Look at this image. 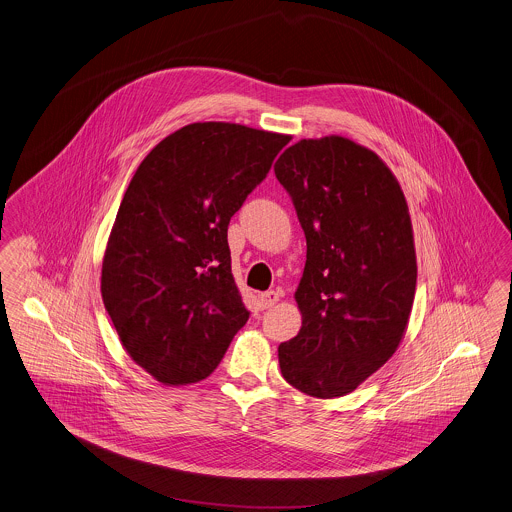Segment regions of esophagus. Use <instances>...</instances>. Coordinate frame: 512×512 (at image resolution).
<instances>
[{
	"instance_id": "obj_1",
	"label": "esophagus",
	"mask_w": 512,
	"mask_h": 512,
	"mask_svg": "<svg viewBox=\"0 0 512 512\" xmlns=\"http://www.w3.org/2000/svg\"><path fill=\"white\" fill-rule=\"evenodd\" d=\"M259 300H261V306H263L265 310H269V308H273L276 302L280 300V292H278V290H267V292H263V294L259 296Z\"/></svg>"
}]
</instances>
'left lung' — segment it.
Listing matches in <instances>:
<instances>
[{
  "instance_id": "1",
  "label": "left lung",
  "mask_w": 512,
  "mask_h": 512,
  "mask_svg": "<svg viewBox=\"0 0 512 512\" xmlns=\"http://www.w3.org/2000/svg\"><path fill=\"white\" fill-rule=\"evenodd\" d=\"M306 236L300 333L280 343L284 380L312 397L356 390L405 333L417 261L403 191L374 152L343 136L300 140L275 163Z\"/></svg>"
}]
</instances>
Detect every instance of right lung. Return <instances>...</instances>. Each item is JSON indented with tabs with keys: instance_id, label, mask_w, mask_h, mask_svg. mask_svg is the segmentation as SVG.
<instances>
[{
	"instance_id": "add662e5",
	"label": "right lung",
	"mask_w": 512,
	"mask_h": 512,
	"mask_svg": "<svg viewBox=\"0 0 512 512\" xmlns=\"http://www.w3.org/2000/svg\"><path fill=\"white\" fill-rule=\"evenodd\" d=\"M290 136L195 122L136 169L107 243L101 294L120 343L167 386L210 376L249 319L228 226Z\"/></svg>"
}]
</instances>
